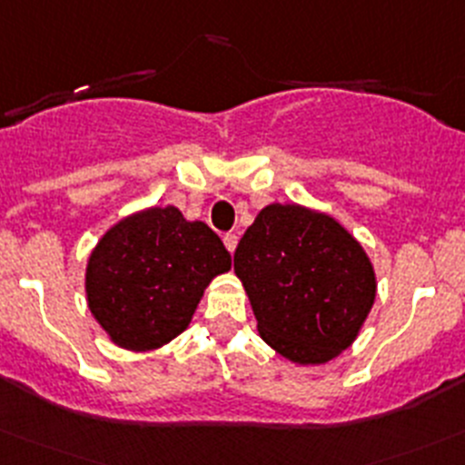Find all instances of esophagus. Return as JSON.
Listing matches in <instances>:
<instances>
[{
    "label": "esophagus",
    "mask_w": 465,
    "mask_h": 465,
    "mask_svg": "<svg viewBox=\"0 0 465 465\" xmlns=\"http://www.w3.org/2000/svg\"><path fill=\"white\" fill-rule=\"evenodd\" d=\"M223 244H225V249L230 251V253H235V249H237V235H232V232H228V235L223 237Z\"/></svg>",
    "instance_id": "1"
}]
</instances>
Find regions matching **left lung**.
<instances>
[{"instance_id":"1","label":"left lung","mask_w":465,"mask_h":465,"mask_svg":"<svg viewBox=\"0 0 465 465\" xmlns=\"http://www.w3.org/2000/svg\"><path fill=\"white\" fill-rule=\"evenodd\" d=\"M235 273L260 338L296 365H324L351 347L377 299L361 242L331 214L296 203L258 212L237 244Z\"/></svg>"}]
</instances>
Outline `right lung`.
I'll return each instance as SVG.
<instances>
[{
    "label": "right lung",
    "instance_id": "add662e5",
    "mask_svg": "<svg viewBox=\"0 0 465 465\" xmlns=\"http://www.w3.org/2000/svg\"><path fill=\"white\" fill-rule=\"evenodd\" d=\"M230 253L203 221L173 205L145 207L100 237L86 262V303L107 338L145 353L178 338Z\"/></svg>",
    "mask_w": 465,
    "mask_h": 465
}]
</instances>
